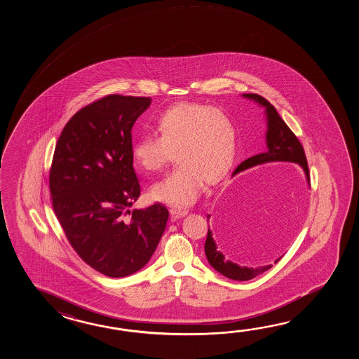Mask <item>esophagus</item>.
I'll return each mask as SVG.
<instances>
[{"instance_id": "34e87169", "label": "esophagus", "mask_w": 359, "mask_h": 359, "mask_svg": "<svg viewBox=\"0 0 359 359\" xmlns=\"http://www.w3.org/2000/svg\"><path fill=\"white\" fill-rule=\"evenodd\" d=\"M187 213H189V210L184 209V208H172V209H170V214H172L175 218H181V217H184Z\"/></svg>"}]
</instances>
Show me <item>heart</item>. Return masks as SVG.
I'll use <instances>...</instances> for the list:
<instances>
[{
    "label": "heart",
    "mask_w": 359,
    "mask_h": 359,
    "mask_svg": "<svg viewBox=\"0 0 359 359\" xmlns=\"http://www.w3.org/2000/svg\"><path fill=\"white\" fill-rule=\"evenodd\" d=\"M133 145V158L145 170H158L176 150V167L151 186L155 200L187 205L198 198L206 180L215 182L229 170L236 150V127L213 107L183 102L165 110Z\"/></svg>",
    "instance_id": "obj_1"
}]
</instances>
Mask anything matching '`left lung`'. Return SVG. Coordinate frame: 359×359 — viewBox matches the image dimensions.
<instances>
[{"label":"left lung","instance_id":"obj_1","mask_svg":"<svg viewBox=\"0 0 359 359\" xmlns=\"http://www.w3.org/2000/svg\"><path fill=\"white\" fill-rule=\"evenodd\" d=\"M243 96L246 99L254 100L262 107H266L268 126V149L266 153L254 155L252 158L243 161L235 169L233 176L238 172H243L245 169L252 168L254 165L264 164L268 161H291V163H297L302 168L304 169L306 181H308V183L311 182L309 168H308V161H306V156H305L304 149L300 144L298 137L294 135V132L289 128V126L283 122V118L278 115L275 107L268 100L264 99L260 95H257V93H244ZM209 218H210V215H208V219ZM214 219H217V217ZM286 222H287V219H286ZM283 224H285V222H283ZM204 249H205L206 258H208V262L210 263V266L217 272L229 277L231 280L248 281V280H252L258 275H262L263 272H266L269 268L272 267V264L264 266V267L255 268V269L254 268L240 267L235 263H232L231 260L226 259L221 250L217 248V244L214 241L210 229H208V236H206ZM281 258L276 260V263Z\"/></svg>","mask_w":359,"mask_h":359}]
</instances>
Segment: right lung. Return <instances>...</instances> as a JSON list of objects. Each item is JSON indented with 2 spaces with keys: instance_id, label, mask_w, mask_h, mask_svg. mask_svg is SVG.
Segmentation results:
<instances>
[{
  "instance_id": "add662e5",
  "label": "right lung",
  "mask_w": 359,
  "mask_h": 359,
  "mask_svg": "<svg viewBox=\"0 0 359 359\" xmlns=\"http://www.w3.org/2000/svg\"><path fill=\"white\" fill-rule=\"evenodd\" d=\"M150 104L122 95L96 100L69 119L55 147L48 177L55 214L79 258L107 277L144 267L168 221L161 203L130 210L141 192L130 130Z\"/></svg>"
}]
</instances>
